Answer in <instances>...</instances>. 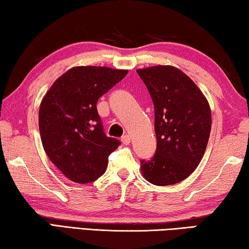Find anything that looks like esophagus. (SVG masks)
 <instances>
[{
  "label": "esophagus",
  "instance_id": "1",
  "mask_svg": "<svg viewBox=\"0 0 249 249\" xmlns=\"http://www.w3.org/2000/svg\"><path fill=\"white\" fill-rule=\"evenodd\" d=\"M121 142L124 143V145L130 144V142H131V137H130L129 134H124V136L121 138Z\"/></svg>",
  "mask_w": 249,
  "mask_h": 249
}]
</instances>
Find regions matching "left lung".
Wrapping results in <instances>:
<instances>
[{
    "label": "left lung",
    "mask_w": 249,
    "mask_h": 249,
    "mask_svg": "<svg viewBox=\"0 0 249 249\" xmlns=\"http://www.w3.org/2000/svg\"><path fill=\"white\" fill-rule=\"evenodd\" d=\"M153 100L158 147L151 160H141L143 177L169 186L190 176L206 152L211 109L195 82L172 65L138 69Z\"/></svg>",
    "instance_id": "left-lung-1"
}]
</instances>
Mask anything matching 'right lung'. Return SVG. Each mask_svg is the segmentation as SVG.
Here are the masks:
<instances>
[{
	"instance_id": "1",
	"label": "right lung",
	"mask_w": 249,
	"mask_h": 249,
	"mask_svg": "<svg viewBox=\"0 0 249 249\" xmlns=\"http://www.w3.org/2000/svg\"><path fill=\"white\" fill-rule=\"evenodd\" d=\"M127 73L107 67H74L43 96L39 108L42 146L68 179L89 184L106 172L108 156L120 142L104 133L96 105Z\"/></svg>"
}]
</instances>
